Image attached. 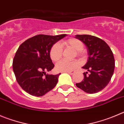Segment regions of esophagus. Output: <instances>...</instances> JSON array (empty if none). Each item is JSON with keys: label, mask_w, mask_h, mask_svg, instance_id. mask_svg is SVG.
Segmentation results:
<instances>
[{"label": "esophagus", "mask_w": 124, "mask_h": 124, "mask_svg": "<svg viewBox=\"0 0 124 124\" xmlns=\"http://www.w3.org/2000/svg\"><path fill=\"white\" fill-rule=\"evenodd\" d=\"M65 73H67L70 74V75H73L75 73V71H65Z\"/></svg>", "instance_id": "34e87169"}]
</instances>
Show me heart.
<instances>
[{
    "instance_id": "obj_1",
    "label": "heart",
    "mask_w": 124,
    "mask_h": 124,
    "mask_svg": "<svg viewBox=\"0 0 124 124\" xmlns=\"http://www.w3.org/2000/svg\"><path fill=\"white\" fill-rule=\"evenodd\" d=\"M61 46L65 48H70L75 51L77 56L83 57L85 55V51L83 50L84 44L81 40L76 39H70L63 41ZM62 48L59 43H55L51 48L49 55L51 60L54 62L59 61L62 56ZM79 63L77 61H68L62 60L56 64V69L61 71H70L78 67Z\"/></svg>"
}]
</instances>
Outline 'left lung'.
<instances>
[{
  "instance_id": "obj_1",
  "label": "left lung",
  "mask_w": 124,
  "mask_h": 124,
  "mask_svg": "<svg viewBox=\"0 0 124 124\" xmlns=\"http://www.w3.org/2000/svg\"><path fill=\"white\" fill-rule=\"evenodd\" d=\"M88 51V61L83 67L84 79L76 85L86 93H95L103 89L110 81L115 67L113 53L105 41L89 35H76Z\"/></svg>"
}]
</instances>
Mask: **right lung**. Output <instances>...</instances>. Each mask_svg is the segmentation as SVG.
<instances>
[{
    "instance_id": "right-lung-1",
    "label": "right lung",
    "mask_w": 124,
    "mask_h": 124,
    "mask_svg": "<svg viewBox=\"0 0 124 124\" xmlns=\"http://www.w3.org/2000/svg\"><path fill=\"white\" fill-rule=\"evenodd\" d=\"M65 36L37 35L19 46L13 61V69L17 82L27 93L41 97L56 85L61 73L46 74L54 67L49 52L52 46Z\"/></svg>"
}]
</instances>
